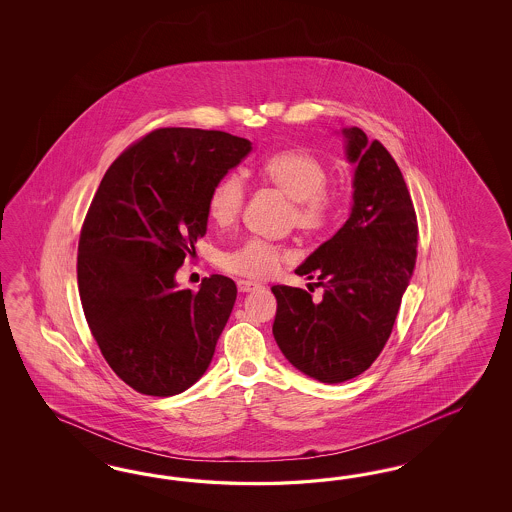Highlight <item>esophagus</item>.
<instances>
[{
  "label": "esophagus",
  "mask_w": 512,
  "mask_h": 512,
  "mask_svg": "<svg viewBox=\"0 0 512 512\" xmlns=\"http://www.w3.org/2000/svg\"><path fill=\"white\" fill-rule=\"evenodd\" d=\"M236 287H238V291H240V293H251V291H255V289H261V285H259V283H255V281H246V279H238V281H236Z\"/></svg>",
  "instance_id": "1"
}]
</instances>
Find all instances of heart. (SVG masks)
I'll use <instances>...</instances> for the list:
<instances>
[{"instance_id":"heart-1","label":"heart","mask_w":512,"mask_h":512,"mask_svg":"<svg viewBox=\"0 0 512 512\" xmlns=\"http://www.w3.org/2000/svg\"><path fill=\"white\" fill-rule=\"evenodd\" d=\"M259 176L266 186L276 187L291 199L287 217L298 231L321 233L338 216L340 199L328 187V169L321 157L308 150L293 148L268 155L259 167ZM246 197L244 178L238 172H227L208 191V216L219 227L233 225L244 210ZM289 259V249L281 244L251 236L223 251L219 266L240 278L264 279L274 276Z\"/></svg>"}]
</instances>
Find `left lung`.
Segmentation results:
<instances>
[{
    "label": "left lung",
    "mask_w": 512,
    "mask_h": 512,
    "mask_svg": "<svg viewBox=\"0 0 512 512\" xmlns=\"http://www.w3.org/2000/svg\"><path fill=\"white\" fill-rule=\"evenodd\" d=\"M357 163L353 212L311 253L298 276L317 278L323 298L274 285L272 326L285 358L321 383H343L381 355L417 263L419 223L411 193L387 148L362 129H343Z\"/></svg>",
    "instance_id": "left-lung-1"
}]
</instances>
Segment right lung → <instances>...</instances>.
Segmentation results:
<instances>
[{
    "mask_svg": "<svg viewBox=\"0 0 512 512\" xmlns=\"http://www.w3.org/2000/svg\"><path fill=\"white\" fill-rule=\"evenodd\" d=\"M251 150L225 131L161 127L105 172L78 238V295L110 368L146 396H174L206 372L236 300L231 278L176 289L206 234L208 191Z\"/></svg>",
    "mask_w": 512,
    "mask_h": 512,
    "instance_id": "add662e5",
    "label": "right lung"
}]
</instances>
